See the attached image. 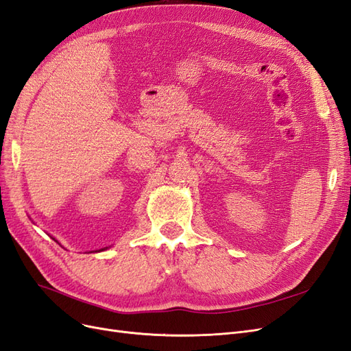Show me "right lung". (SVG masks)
<instances>
[{"label": "right lung", "mask_w": 351, "mask_h": 351, "mask_svg": "<svg viewBox=\"0 0 351 351\" xmlns=\"http://www.w3.org/2000/svg\"><path fill=\"white\" fill-rule=\"evenodd\" d=\"M52 239H53L55 242H58V241H56V239H55V237H52ZM109 247H110V246H106V247H101V250H96L95 252H101V251H106V250H109Z\"/></svg>", "instance_id": "add662e5"}]
</instances>
